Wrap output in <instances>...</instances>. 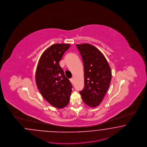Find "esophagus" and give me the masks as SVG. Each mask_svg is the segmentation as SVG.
Here are the masks:
<instances>
[{
  "label": "esophagus",
  "mask_w": 147,
  "mask_h": 147,
  "mask_svg": "<svg viewBox=\"0 0 147 147\" xmlns=\"http://www.w3.org/2000/svg\"><path fill=\"white\" fill-rule=\"evenodd\" d=\"M70 82H71V83H72V84H74V78H71V79L70 80Z\"/></svg>",
  "instance_id": "esophagus-1"
}]
</instances>
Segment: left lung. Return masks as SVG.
<instances>
[{
  "label": "left lung",
  "mask_w": 147,
  "mask_h": 147,
  "mask_svg": "<svg viewBox=\"0 0 147 147\" xmlns=\"http://www.w3.org/2000/svg\"><path fill=\"white\" fill-rule=\"evenodd\" d=\"M82 57L84 69V88L80 92L85 104L98 106L109 89L111 70L103 54L90 44H76Z\"/></svg>",
  "instance_id": "1"
}]
</instances>
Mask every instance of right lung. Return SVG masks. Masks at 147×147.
<instances>
[{
    "instance_id": "1",
    "label": "right lung",
    "mask_w": 147,
    "mask_h": 147,
    "mask_svg": "<svg viewBox=\"0 0 147 147\" xmlns=\"http://www.w3.org/2000/svg\"><path fill=\"white\" fill-rule=\"evenodd\" d=\"M70 46L55 44L47 48L39 58L36 71L38 90L47 101L58 109L67 106L72 92V86L59 63Z\"/></svg>"
}]
</instances>
